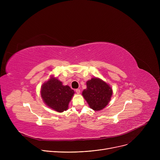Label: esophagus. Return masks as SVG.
<instances>
[{"label":"esophagus","mask_w":160,"mask_h":160,"mask_svg":"<svg viewBox=\"0 0 160 160\" xmlns=\"http://www.w3.org/2000/svg\"><path fill=\"white\" fill-rule=\"evenodd\" d=\"M75 91H76V93H77V94H80V89H75Z\"/></svg>","instance_id":"esophagus-1"}]
</instances>
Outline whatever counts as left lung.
<instances>
[{"instance_id": "obj_1", "label": "left lung", "mask_w": 160, "mask_h": 160, "mask_svg": "<svg viewBox=\"0 0 160 160\" xmlns=\"http://www.w3.org/2000/svg\"><path fill=\"white\" fill-rule=\"evenodd\" d=\"M112 93V89L106 82L93 78L87 82V89L83 91L82 95L91 109L99 111L110 102Z\"/></svg>"}]
</instances>
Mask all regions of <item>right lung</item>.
<instances>
[{"mask_svg": "<svg viewBox=\"0 0 160 160\" xmlns=\"http://www.w3.org/2000/svg\"><path fill=\"white\" fill-rule=\"evenodd\" d=\"M74 93L68 86H63L62 82L52 78L42 86L41 95L45 103L58 112H63L68 108V105Z\"/></svg>", "mask_w": 160, "mask_h": 160, "instance_id": "add662e5", "label": "right lung"}]
</instances>
